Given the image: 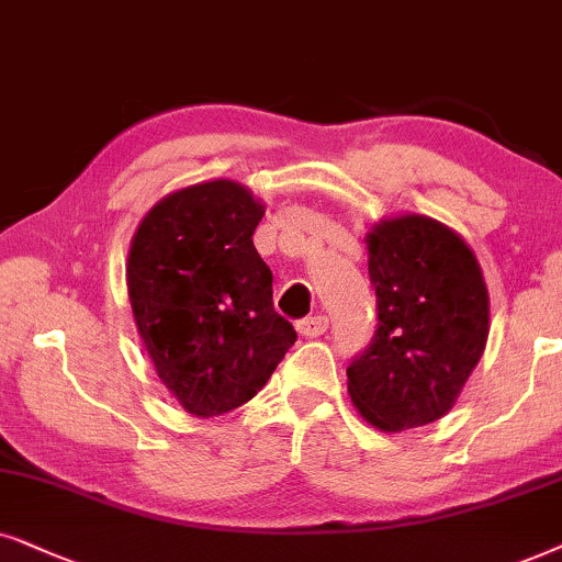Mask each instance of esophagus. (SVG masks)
<instances>
[{
	"instance_id": "34e87169",
	"label": "esophagus",
	"mask_w": 562,
	"mask_h": 562,
	"mask_svg": "<svg viewBox=\"0 0 562 562\" xmlns=\"http://www.w3.org/2000/svg\"><path fill=\"white\" fill-rule=\"evenodd\" d=\"M328 328V318L326 316H308L303 321H297V334L305 336V339H313V336H321Z\"/></svg>"
}]
</instances>
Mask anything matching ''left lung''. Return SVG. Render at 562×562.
Instances as JSON below:
<instances>
[{
	"instance_id": "left-lung-1",
	"label": "left lung",
	"mask_w": 562,
	"mask_h": 562,
	"mask_svg": "<svg viewBox=\"0 0 562 562\" xmlns=\"http://www.w3.org/2000/svg\"><path fill=\"white\" fill-rule=\"evenodd\" d=\"M378 328L347 368L349 398L380 431L442 418L488 341V288L462 236L426 215L380 221L364 236Z\"/></svg>"
}]
</instances>
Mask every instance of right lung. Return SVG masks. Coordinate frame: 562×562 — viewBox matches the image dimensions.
<instances>
[{
	"mask_svg": "<svg viewBox=\"0 0 562 562\" xmlns=\"http://www.w3.org/2000/svg\"><path fill=\"white\" fill-rule=\"evenodd\" d=\"M261 215L244 184L211 179L161 198L131 241L133 318L156 375L192 416L251 401L297 339L254 249Z\"/></svg>",
	"mask_w": 562,
	"mask_h": 562,
	"instance_id": "1",
	"label": "right lung"
}]
</instances>
